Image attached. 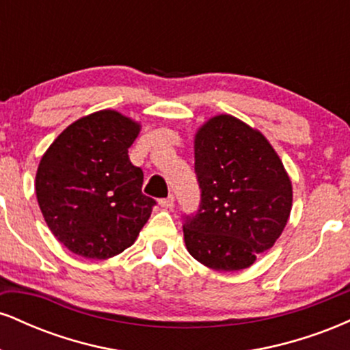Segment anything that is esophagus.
<instances>
[{"instance_id":"esophagus-1","label":"esophagus","mask_w":350,"mask_h":350,"mask_svg":"<svg viewBox=\"0 0 350 350\" xmlns=\"http://www.w3.org/2000/svg\"><path fill=\"white\" fill-rule=\"evenodd\" d=\"M159 206H161L163 208H172L174 207V198H172V196H167L166 199L159 200Z\"/></svg>"}]
</instances>
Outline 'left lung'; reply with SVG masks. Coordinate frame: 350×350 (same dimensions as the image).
<instances>
[{"instance_id": "8db88e82", "label": "left lung", "mask_w": 350, "mask_h": 350, "mask_svg": "<svg viewBox=\"0 0 350 350\" xmlns=\"http://www.w3.org/2000/svg\"><path fill=\"white\" fill-rule=\"evenodd\" d=\"M200 207L186 217L184 242L217 271L252 267L286 227L291 179L262 131L235 116L208 118L194 135Z\"/></svg>"}]
</instances>
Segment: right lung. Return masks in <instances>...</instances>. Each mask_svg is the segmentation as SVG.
Listing matches in <instances>:
<instances>
[{"label":"right lung","mask_w":350,"mask_h":350,"mask_svg":"<svg viewBox=\"0 0 350 350\" xmlns=\"http://www.w3.org/2000/svg\"><path fill=\"white\" fill-rule=\"evenodd\" d=\"M139 131L142 123L108 108L75 120L42 154L36 198L47 227L75 255L111 258L150 219L156 202L128 158Z\"/></svg>","instance_id":"add662e5"}]
</instances>
